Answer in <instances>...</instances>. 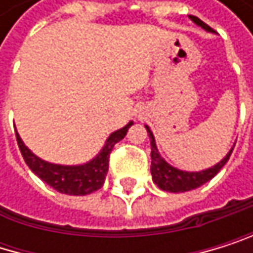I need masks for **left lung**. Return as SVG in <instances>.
<instances>
[{
	"label": "left lung",
	"mask_w": 253,
	"mask_h": 253,
	"mask_svg": "<svg viewBox=\"0 0 253 253\" xmlns=\"http://www.w3.org/2000/svg\"><path fill=\"white\" fill-rule=\"evenodd\" d=\"M197 25H200L202 28H205L208 32H212V28L205 24L203 21H200L197 16H190ZM147 132H149V136H150V144H152V177H153V182L156 185L164 190V191H170V193H183V191H190V190H194V188H199L203 183H207L208 180H211L221 169L223 165H225L234 150V147L231 149V152L226 155L225 159H221L217 165L214 167L208 169V170H203V171H197V173H188V171H182V170H177L171 165H169L165 162L161 155L158 153V149H156V144H155V138H153V133L150 132V129L147 127Z\"/></svg>",
	"instance_id": "1"
}]
</instances>
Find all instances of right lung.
<instances>
[{
    "label": "right lung",
    "mask_w": 253,
    "mask_h": 253,
    "mask_svg": "<svg viewBox=\"0 0 253 253\" xmlns=\"http://www.w3.org/2000/svg\"><path fill=\"white\" fill-rule=\"evenodd\" d=\"M132 124L133 123L130 121L123 129L114 132L108 138V141H106L103 150L97 155V158H94L88 164L76 165V167L45 162L38 156H35L25 147L18 133H16V141L25 164L30 167V170L36 176H39L43 182H46L48 185L57 190L59 193L71 194V196H84V194H91L103 187L106 174H108L109 156L114 145L126 136Z\"/></svg>",
    "instance_id": "add662e5"
}]
</instances>
